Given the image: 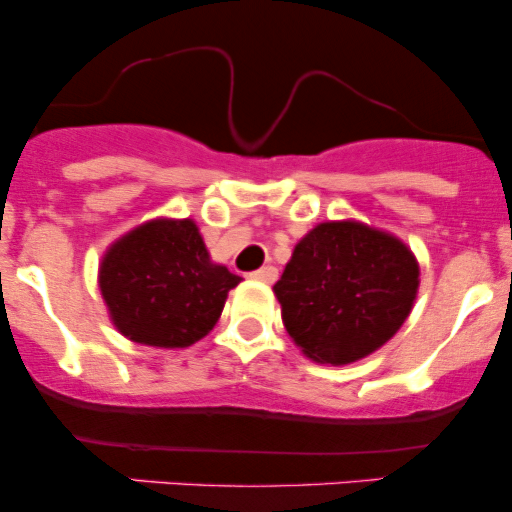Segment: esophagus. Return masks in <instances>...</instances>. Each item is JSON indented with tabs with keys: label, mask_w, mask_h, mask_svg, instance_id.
Returning <instances> with one entry per match:
<instances>
[{
	"label": "esophagus",
	"mask_w": 512,
	"mask_h": 512,
	"mask_svg": "<svg viewBox=\"0 0 512 512\" xmlns=\"http://www.w3.org/2000/svg\"><path fill=\"white\" fill-rule=\"evenodd\" d=\"M250 276L255 281H264V284H274L276 276H279V269L272 267V264H267V267H260V269H257V272H252Z\"/></svg>",
	"instance_id": "1"
}]
</instances>
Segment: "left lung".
Wrapping results in <instances>:
<instances>
[{"label": "left lung", "instance_id": "1", "mask_svg": "<svg viewBox=\"0 0 512 512\" xmlns=\"http://www.w3.org/2000/svg\"><path fill=\"white\" fill-rule=\"evenodd\" d=\"M416 291L419 264L407 245L358 221L315 226L274 284L293 342L332 366L354 363L395 337Z\"/></svg>", "mask_w": 512, "mask_h": 512}]
</instances>
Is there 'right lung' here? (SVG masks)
Wrapping results in <instances>:
<instances>
[{
    "label": "right lung",
    "instance_id": "right-lung-1",
    "mask_svg": "<svg viewBox=\"0 0 512 512\" xmlns=\"http://www.w3.org/2000/svg\"><path fill=\"white\" fill-rule=\"evenodd\" d=\"M98 284L127 339L182 349L211 332L240 276L209 260L195 221L156 219L110 245Z\"/></svg>",
    "mask_w": 512,
    "mask_h": 512
}]
</instances>
